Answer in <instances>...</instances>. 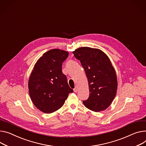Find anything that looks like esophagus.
I'll use <instances>...</instances> for the list:
<instances>
[{"instance_id": "obj_1", "label": "esophagus", "mask_w": 146, "mask_h": 146, "mask_svg": "<svg viewBox=\"0 0 146 146\" xmlns=\"http://www.w3.org/2000/svg\"><path fill=\"white\" fill-rule=\"evenodd\" d=\"M78 86H75V88L74 89V91L75 92H78Z\"/></svg>"}]
</instances>
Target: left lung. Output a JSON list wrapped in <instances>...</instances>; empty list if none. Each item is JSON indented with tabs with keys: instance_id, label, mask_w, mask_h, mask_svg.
I'll list each match as a JSON object with an SVG mask.
<instances>
[{
	"instance_id": "left-lung-1",
	"label": "left lung",
	"mask_w": 146,
	"mask_h": 146,
	"mask_svg": "<svg viewBox=\"0 0 146 146\" xmlns=\"http://www.w3.org/2000/svg\"><path fill=\"white\" fill-rule=\"evenodd\" d=\"M72 53L80 61L88 81L89 96L83 104L94 111L105 110L114 99L117 88L116 74L109 58L102 51L86 47Z\"/></svg>"
}]
</instances>
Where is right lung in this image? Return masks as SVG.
<instances>
[{"instance_id":"obj_1","label":"right lung","mask_w":146,"mask_h":146,"mask_svg":"<svg viewBox=\"0 0 146 146\" xmlns=\"http://www.w3.org/2000/svg\"><path fill=\"white\" fill-rule=\"evenodd\" d=\"M68 52L52 49L36 63L29 80V95L40 111L51 113L61 108L70 93L73 92L62 72V62Z\"/></svg>"}]
</instances>
